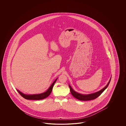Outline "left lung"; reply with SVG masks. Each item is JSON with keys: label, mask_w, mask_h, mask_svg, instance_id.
<instances>
[{"label": "left lung", "mask_w": 126, "mask_h": 126, "mask_svg": "<svg viewBox=\"0 0 126 126\" xmlns=\"http://www.w3.org/2000/svg\"><path fill=\"white\" fill-rule=\"evenodd\" d=\"M111 78L110 81H109L108 83L106 85V86L102 89L101 90L99 91L98 92H96L95 93H93L92 94H87V95H84V94H81L80 93H79L77 92H75L72 88L71 87V86L69 85V88L70 89V92L72 94V95L76 99L81 100V101H89V100H92L93 99L96 98L97 97H98L99 95H100L103 92L104 90L108 87V85H109V84L110 82Z\"/></svg>", "instance_id": "obj_1"}]
</instances>
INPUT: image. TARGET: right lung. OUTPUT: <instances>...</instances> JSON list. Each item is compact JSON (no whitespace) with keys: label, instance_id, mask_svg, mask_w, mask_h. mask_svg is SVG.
Instances as JSON below:
<instances>
[{"label":"right lung","instance_id":"right-lung-1","mask_svg":"<svg viewBox=\"0 0 126 126\" xmlns=\"http://www.w3.org/2000/svg\"><path fill=\"white\" fill-rule=\"evenodd\" d=\"M57 79L54 81L53 84L51 85L49 88H48V89L46 92L41 93V94H34V95H27V94H23L22 92H20L18 90H16V91L18 92L22 96H23V98H24L25 99H27V100H37L44 99L46 97H47L48 96H49L50 94H51L53 88V85L55 84V83L56 82Z\"/></svg>","mask_w":126,"mask_h":126}]
</instances>
